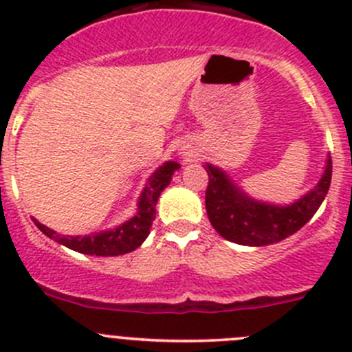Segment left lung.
Returning a JSON list of instances; mask_svg holds the SVG:
<instances>
[{
	"label": "left lung",
	"mask_w": 352,
	"mask_h": 352,
	"mask_svg": "<svg viewBox=\"0 0 352 352\" xmlns=\"http://www.w3.org/2000/svg\"><path fill=\"white\" fill-rule=\"evenodd\" d=\"M204 168L209 177L206 211L212 228L230 242L250 247L281 242L307 225L327 196L332 179L329 156L320 182L310 192L289 206H276L248 197L218 166L208 163Z\"/></svg>",
	"instance_id": "8db88e82"
}]
</instances>
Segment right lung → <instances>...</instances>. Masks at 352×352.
Returning <instances> with one entry per match:
<instances>
[{"mask_svg": "<svg viewBox=\"0 0 352 352\" xmlns=\"http://www.w3.org/2000/svg\"><path fill=\"white\" fill-rule=\"evenodd\" d=\"M179 168L180 165L175 162L163 163L150 177V180H148V186L144 187L140 202H138L136 216H133L124 225L109 230V232L91 233V235L87 236H61L54 230L38 223L37 219H34V223L49 239L56 240V242L65 245L71 250L80 252V254L100 255V257L127 254V252L136 250L146 240V236L150 235V228L153 225L156 202H158L160 194L170 184L173 172Z\"/></svg>", "mask_w": 352, "mask_h": 352, "instance_id": "right-lung-1", "label": "right lung"}]
</instances>
